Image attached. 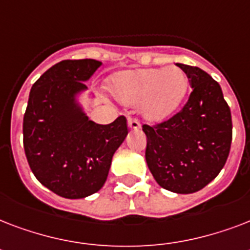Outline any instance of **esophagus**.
<instances>
[{
  "mask_svg": "<svg viewBox=\"0 0 250 250\" xmlns=\"http://www.w3.org/2000/svg\"><path fill=\"white\" fill-rule=\"evenodd\" d=\"M128 127L129 129H139L140 128V122L136 118H128Z\"/></svg>",
  "mask_w": 250,
  "mask_h": 250,
  "instance_id": "1",
  "label": "esophagus"
}]
</instances>
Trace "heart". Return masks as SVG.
<instances>
[{
	"label": "heart",
	"instance_id": "1",
	"mask_svg": "<svg viewBox=\"0 0 250 250\" xmlns=\"http://www.w3.org/2000/svg\"><path fill=\"white\" fill-rule=\"evenodd\" d=\"M109 89L118 101L136 105L149 122H162L178 110L188 90V78L182 68H137L118 72Z\"/></svg>",
	"mask_w": 250,
	"mask_h": 250
}]
</instances>
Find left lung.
I'll use <instances>...</instances> for the list:
<instances>
[{
  "label": "left lung",
  "mask_w": 250,
  "mask_h": 250,
  "mask_svg": "<svg viewBox=\"0 0 250 250\" xmlns=\"http://www.w3.org/2000/svg\"><path fill=\"white\" fill-rule=\"evenodd\" d=\"M192 86L180 111L156 125H143L145 160L162 188L193 193L208 186L225 166L232 141V119L221 85L194 66L176 63Z\"/></svg>",
  "instance_id": "8db88e82"
}]
</instances>
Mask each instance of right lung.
I'll list each match as a JSON object with an SVG mask.
<instances>
[{
  "label": "right lung",
  "mask_w": 250,
  "mask_h": 250,
  "mask_svg": "<svg viewBox=\"0 0 250 250\" xmlns=\"http://www.w3.org/2000/svg\"><path fill=\"white\" fill-rule=\"evenodd\" d=\"M100 66L96 60L62 61L31 88L23 118L25 157L37 180L61 197L83 198L101 189L128 133L123 115L97 125L76 104Z\"/></svg>",
  "instance_id": "1"
}]
</instances>
